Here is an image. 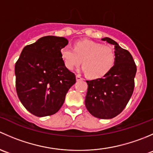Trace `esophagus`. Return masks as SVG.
Listing matches in <instances>:
<instances>
[{
	"instance_id": "1",
	"label": "esophagus",
	"mask_w": 153,
	"mask_h": 153,
	"mask_svg": "<svg viewBox=\"0 0 153 153\" xmlns=\"http://www.w3.org/2000/svg\"><path fill=\"white\" fill-rule=\"evenodd\" d=\"M76 80H77V81H82V80H83V78H82V77L81 76V75H76Z\"/></svg>"
}]
</instances>
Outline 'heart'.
Returning <instances> with one entry per match:
<instances>
[{"label": "heart", "instance_id": "1", "mask_svg": "<svg viewBox=\"0 0 153 153\" xmlns=\"http://www.w3.org/2000/svg\"><path fill=\"white\" fill-rule=\"evenodd\" d=\"M61 56L64 65L73 69L81 64L82 70L91 78H100L113 67L115 55L113 48L88 39L75 43L74 49L69 46L62 47Z\"/></svg>", "mask_w": 153, "mask_h": 153}]
</instances>
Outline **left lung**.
Masks as SVG:
<instances>
[{"label": "left lung", "instance_id": "8db88e82", "mask_svg": "<svg viewBox=\"0 0 153 153\" xmlns=\"http://www.w3.org/2000/svg\"><path fill=\"white\" fill-rule=\"evenodd\" d=\"M101 40L114 45L115 63L103 78L86 81L85 106L94 117L111 119L121 113L129 102L133 92L137 69L127 50L107 37Z\"/></svg>", "mask_w": 153, "mask_h": 153}]
</instances>
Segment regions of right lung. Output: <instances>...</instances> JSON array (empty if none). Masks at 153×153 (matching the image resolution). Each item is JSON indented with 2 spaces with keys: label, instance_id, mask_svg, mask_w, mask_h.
<instances>
[{
  "label": "right lung",
  "instance_id": "right-lung-1",
  "mask_svg": "<svg viewBox=\"0 0 153 153\" xmlns=\"http://www.w3.org/2000/svg\"><path fill=\"white\" fill-rule=\"evenodd\" d=\"M68 44L64 37L48 35L26 46L15 66L18 96L24 107L38 117L56 113L75 75L64 65L61 49Z\"/></svg>",
  "mask_w": 153,
  "mask_h": 153
}]
</instances>
